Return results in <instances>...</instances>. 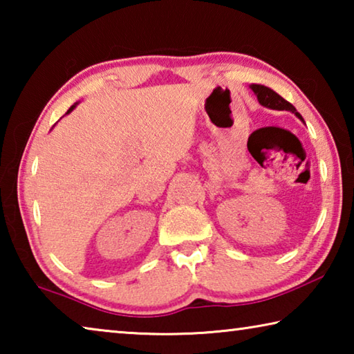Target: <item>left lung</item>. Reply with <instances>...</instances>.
I'll return each instance as SVG.
<instances>
[{
    "label": "left lung",
    "mask_w": 354,
    "mask_h": 354,
    "mask_svg": "<svg viewBox=\"0 0 354 354\" xmlns=\"http://www.w3.org/2000/svg\"><path fill=\"white\" fill-rule=\"evenodd\" d=\"M250 87H251V91L254 92V95L257 97V101H259L262 106L268 107V109H274V111H290L292 113H295L298 118H301V115L297 112L295 107H293L289 101H286L283 97H281V95L272 91V88L261 86V84H251Z\"/></svg>",
    "instance_id": "obj_1"
}]
</instances>
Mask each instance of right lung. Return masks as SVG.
Segmentation results:
<instances>
[{"mask_svg":"<svg viewBox=\"0 0 354 354\" xmlns=\"http://www.w3.org/2000/svg\"><path fill=\"white\" fill-rule=\"evenodd\" d=\"M76 104H77V103H75V104H73V106H71V107H70V109H68V111H67V113H70V112H71V111H73V109H75V107H76Z\"/></svg>","mask_w":354,"mask_h":354,"instance_id":"right-lung-1","label":"right lung"}]
</instances>
